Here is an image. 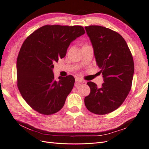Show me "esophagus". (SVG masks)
<instances>
[{
    "instance_id": "obj_1",
    "label": "esophagus",
    "mask_w": 149,
    "mask_h": 149,
    "mask_svg": "<svg viewBox=\"0 0 149 149\" xmlns=\"http://www.w3.org/2000/svg\"><path fill=\"white\" fill-rule=\"evenodd\" d=\"M75 80H76V81L78 82V83H84V81L82 79L79 78H76L75 79Z\"/></svg>"
}]
</instances>
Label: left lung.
<instances>
[{"instance_id": "8db88e82", "label": "left lung", "mask_w": 149, "mask_h": 149, "mask_svg": "<svg viewBox=\"0 0 149 149\" xmlns=\"http://www.w3.org/2000/svg\"><path fill=\"white\" fill-rule=\"evenodd\" d=\"M84 28L104 81L100 88L93 82L87 83L91 91L85 97L84 104L94 114H106L120 107L131 89L132 55L125 40L116 31L99 25Z\"/></svg>"}]
</instances>
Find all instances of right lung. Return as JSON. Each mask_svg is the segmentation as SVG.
<instances>
[{
	"label": "right lung",
	"mask_w": 149,
	"mask_h": 149,
	"mask_svg": "<svg viewBox=\"0 0 149 149\" xmlns=\"http://www.w3.org/2000/svg\"><path fill=\"white\" fill-rule=\"evenodd\" d=\"M82 26L46 25L25 39L17 60V86L33 110L43 115L63 107L73 88L72 75L54 79L53 63L64 58L70 43L84 34Z\"/></svg>",
	"instance_id": "obj_1"
}]
</instances>
